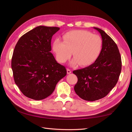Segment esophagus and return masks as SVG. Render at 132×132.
Masks as SVG:
<instances>
[{
  "instance_id": "obj_1",
  "label": "esophagus",
  "mask_w": 132,
  "mask_h": 132,
  "mask_svg": "<svg viewBox=\"0 0 132 132\" xmlns=\"http://www.w3.org/2000/svg\"><path fill=\"white\" fill-rule=\"evenodd\" d=\"M67 72L68 74H70L71 73V70L69 69H67Z\"/></svg>"
}]
</instances>
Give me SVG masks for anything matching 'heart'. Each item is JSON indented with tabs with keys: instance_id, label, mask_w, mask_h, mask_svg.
<instances>
[{
	"instance_id": "heart-1",
	"label": "heart",
	"mask_w": 132,
	"mask_h": 132,
	"mask_svg": "<svg viewBox=\"0 0 132 132\" xmlns=\"http://www.w3.org/2000/svg\"><path fill=\"white\" fill-rule=\"evenodd\" d=\"M63 42L55 39L53 50L59 63H64L71 55L74 58L71 64L88 66L97 59L102 48L100 36L91 32L79 30L68 32L63 36Z\"/></svg>"
}]
</instances>
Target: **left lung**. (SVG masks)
Here are the masks:
<instances>
[{
  "instance_id": "1",
  "label": "left lung",
  "mask_w": 132,
  "mask_h": 132,
  "mask_svg": "<svg viewBox=\"0 0 132 132\" xmlns=\"http://www.w3.org/2000/svg\"><path fill=\"white\" fill-rule=\"evenodd\" d=\"M94 29L101 36L102 48L97 59L90 65L73 73L78 82L74 90L86 101H94L105 97L116 85L122 68V62L118 47L104 31Z\"/></svg>"
}]
</instances>
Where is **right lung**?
<instances>
[{
    "label": "right lung",
    "instance_id": "1",
    "mask_svg": "<svg viewBox=\"0 0 132 132\" xmlns=\"http://www.w3.org/2000/svg\"><path fill=\"white\" fill-rule=\"evenodd\" d=\"M57 27L39 26L20 38L11 59L14 81L22 93L41 100L54 91L67 70L58 63L51 51V39Z\"/></svg>",
    "mask_w": 132,
    "mask_h": 132
}]
</instances>
